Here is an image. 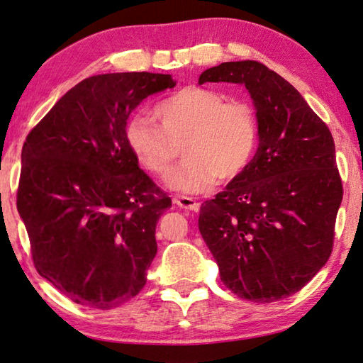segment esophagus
<instances>
[{"label":"esophagus","mask_w":363,"mask_h":363,"mask_svg":"<svg viewBox=\"0 0 363 363\" xmlns=\"http://www.w3.org/2000/svg\"><path fill=\"white\" fill-rule=\"evenodd\" d=\"M175 204L178 207L185 208V211H191V212L199 211V202L193 198H189V196H178V198H175Z\"/></svg>","instance_id":"obj_1"}]
</instances>
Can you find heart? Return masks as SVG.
Instances as JSON below:
<instances>
[{"label": "heart", "instance_id": "1", "mask_svg": "<svg viewBox=\"0 0 363 363\" xmlns=\"http://www.w3.org/2000/svg\"><path fill=\"white\" fill-rule=\"evenodd\" d=\"M157 124L148 116H133L124 138L137 162L165 178L180 155L185 161L169 178L170 188L202 193L217 180L230 183L249 169L259 142L257 110L247 100H228L213 89L186 86L159 101Z\"/></svg>", "mask_w": 363, "mask_h": 363}]
</instances>
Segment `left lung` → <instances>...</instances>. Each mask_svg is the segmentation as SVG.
I'll use <instances>...</instances> for the list:
<instances>
[{
	"instance_id": "obj_1",
	"label": "left lung",
	"mask_w": 363,
	"mask_h": 363,
	"mask_svg": "<svg viewBox=\"0 0 363 363\" xmlns=\"http://www.w3.org/2000/svg\"><path fill=\"white\" fill-rule=\"evenodd\" d=\"M238 82L257 108L259 143L242 175L201 206L199 231L221 282L255 303L300 291L332 255L342 201L335 142L301 94L262 62H225L199 76Z\"/></svg>"
}]
</instances>
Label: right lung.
I'll use <instances>...</instances> for the list:
<instances>
[{
    "instance_id": "right-lung-1",
    "label": "right lung",
    "mask_w": 363,
    "mask_h": 363,
    "mask_svg": "<svg viewBox=\"0 0 363 363\" xmlns=\"http://www.w3.org/2000/svg\"><path fill=\"white\" fill-rule=\"evenodd\" d=\"M170 74L86 78L30 130L17 211L40 276L69 300L113 309L140 294L156 257V225L172 199L138 167L124 129Z\"/></svg>"
}]
</instances>
